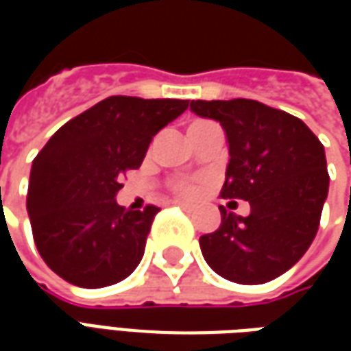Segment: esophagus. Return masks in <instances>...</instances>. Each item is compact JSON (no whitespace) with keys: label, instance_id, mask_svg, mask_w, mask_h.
I'll return each mask as SVG.
<instances>
[{"label":"esophagus","instance_id":"obj_1","mask_svg":"<svg viewBox=\"0 0 351 351\" xmlns=\"http://www.w3.org/2000/svg\"><path fill=\"white\" fill-rule=\"evenodd\" d=\"M176 206H180L182 210H186V213H191L193 210V205H190V203H184V201H175Z\"/></svg>","mask_w":351,"mask_h":351}]
</instances>
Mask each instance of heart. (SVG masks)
I'll return each instance as SVG.
<instances>
[{"mask_svg":"<svg viewBox=\"0 0 351 351\" xmlns=\"http://www.w3.org/2000/svg\"><path fill=\"white\" fill-rule=\"evenodd\" d=\"M178 193L184 197H193L197 193V186L195 184H180L178 186Z\"/></svg>","mask_w":351,"mask_h":351,"instance_id":"heart-1","label":"heart"}]
</instances>
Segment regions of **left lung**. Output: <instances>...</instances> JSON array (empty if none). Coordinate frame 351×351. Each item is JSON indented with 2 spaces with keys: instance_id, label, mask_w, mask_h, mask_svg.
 Here are the masks:
<instances>
[{
  "instance_id": "1",
  "label": "left lung",
  "mask_w": 351,
  "mask_h": 351,
  "mask_svg": "<svg viewBox=\"0 0 351 351\" xmlns=\"http://www.w3.org/2000/svg\"><path fill=\"white\" fill-rule=\"evenodd\" d=\"M190 108L226 131L221 197L250 203L248 216L220 206V228L199 239L203 258L237 284L271 282L304 256L317 233L329 191L324 145L302 120L259 101L197 99Z\"/></svg>"
}]
</instances>
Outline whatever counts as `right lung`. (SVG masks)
<instances>
[{"label": "right lung", "instance_id": "obj_1", "mask_svg": "<svg viewBox=\"0 0 351 351\" xmlns=\"http://www.w3.org/2000/svg\"><path fill=\"white\" fill-rule=\"evenodd\" d=\"M188 99L112 95L75 116L32 163L27 214L37 250L58 276L79 287L112 286L143 259L160 208L116 203L122 176L138 169L154 135Z\"/></svg>", "mask_w": 351, "mask_h": 351}]
</instances>
